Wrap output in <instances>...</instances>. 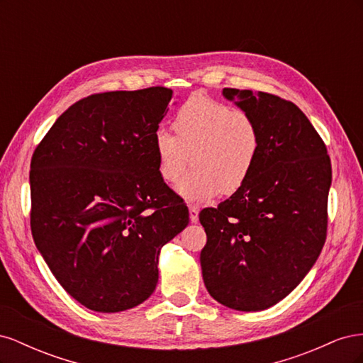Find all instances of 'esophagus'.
Wrapping results in <instances>:
<instances>
[{"label":"esophagus","instance_id":"34e87169","mask_svg":"<svg viewBox=\"0 0 363 363\" xmlns=\"http://www.w3.org/2000/svg\"><path fill=\"white\" fill-rule=\"evenodd\" d=\"M199 207H195V206H189V219H191V223L192 224H196L199 223Z\"/></svg>","mask_w":363,"mask_h":363}]
</instances>
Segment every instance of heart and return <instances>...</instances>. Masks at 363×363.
<instances>
[{
  "label": "heart",
  "instance_id": "b5f03b06",
  "mask_svg": "<svg viewBox=\"0 0 363 363\" xmlns=\"http://www.w3.org/2000/svg\"><path fill=\"white\" fill-rule=\"evenodd\" d=\"M172 128L155 135L159 177L179 183L189 203H206L219 194H233L250 179L260 155V130L250 113L204 94H195L175 113Z\"/></svg>",
  "mask_w": 363,
  "mask_h": 363
}]
</instances>
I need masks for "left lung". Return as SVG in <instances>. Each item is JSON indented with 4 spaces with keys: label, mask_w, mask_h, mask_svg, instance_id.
Masks as SVG:
<instances>
[{
    "label": "left lung",
    "mask_w": 363,
    "mask_h": 363,
    "mask_svg": "<svg viewBox=\"0 0 363 363\" xmlns=\"http://www.w3.org/2000/svg\"><path fill=\"white\" fill-rule=\"evenodd\" d=\"M224 98L260 130V155L247 183L201 211L206 289L230 309L265 311L289 295L320 256L327 233L332 164L323 139L294 103L224 87Z\"/></svg>",
    "instance_id": "8db88e82"
}]
</instances>
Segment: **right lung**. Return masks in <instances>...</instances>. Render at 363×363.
<instances>
[{
    "label": "right lung",
    "instance_id": "add662e5",
    "mask_svg": "<svg viewBox=\"0 0 363 363\" xmlns=\"http://www.w3.org/2000/svg\"><path fill=\"white\" fill-rule=\"evenodd\" d=\"M171 98L160 86L83 98L31 157L33 239L62 288L91 311L144 303L162 247L189 223L157 174L155 135Z\"/></svg>",
    "mask_w": 363,
    "mask_h": 363
}]
</instances>
